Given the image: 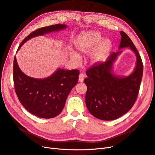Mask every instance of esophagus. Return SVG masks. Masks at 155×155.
Instances as JSON below:
<instances>
[{"instance_id": "obj_1", "label": "esophagus", "mask_w": 155, "mask_h": 155, "mask_svg": "<svg viewBox=\"0 0 155 155\" xmlns=\"http://www.w3.org/2000/svg\"><path fill=\"white\" fill-rule=\"evenodd\" d=\"M84 78H85V76L84 74H80L79 75H78V81L80 82H83L84 80Z\"/></svg>"}]
</instances>
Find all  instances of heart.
Wrapping results in <instances>:
<instances>
[{
	"mask_svg": "<svg viewBox=\"0 0 155 155\" xmlns=\"http://www.w3.org/2000/svg\"><path fill=\"white\" fill-rule=\"evenodd\" d=\"M111 45L110 41L107 38L103 39L102 36L98 32L85 33L80 37L76 42L77 50L82 54L90 52L99 46L91 58V61L94 63L98 62L104 58ZM70 57L77 62H79L80 60V55L75 51H71Z\"/></svg>",
	"mask_w": 155,
	"mask_h": 155,
	"instance_id": "heart-1",
	"label": "heart"
}]
</instances>
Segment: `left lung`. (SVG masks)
<instances>
[{
    "mask_svg": "<svg viewBox=\"0 0 155 155\" xmlns=\"http://www.w3.org/2000/svg\"><path fill=\"white\" fill-rule=\"evenodd\" d=\"M120 35L119 48L128 47L137 56V65L132 74L118 77L111 73L113 64L121 50L111 53L104 62L93 65L86 71V105L93 116L102 120L117 119L132 108L143 77V65L138 51L126 33L120 31Z\"/></svg>",
    "mask_w": 155,
    "mask_h": 155,
    "instance_id": "1",
    "label": "left lung"
}]
</instances>
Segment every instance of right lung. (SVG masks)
<instances>
[{
  "mask_svg": "<svg viewBox=\"0 0 155 155\" xmlns=\"http://www.w3.org/2000/svg\"><path fill=\"white\" fill-rule=\"evenodd\" d=\"M66 27L64 24H55L38 28L22 40L17 51L31 38ZM79 74L78 70L58 68L48 78L37 79L25 75L19 68L15 56L14 60V84L20 104L32 115L42 118H54L61 112L69 93L78 83Z\"/></svg>",
  "mask_w": 155,
  "mask_h": 155,
  "instance_id": "add662e5",
  "label": "right lung"
}]
</instances>
